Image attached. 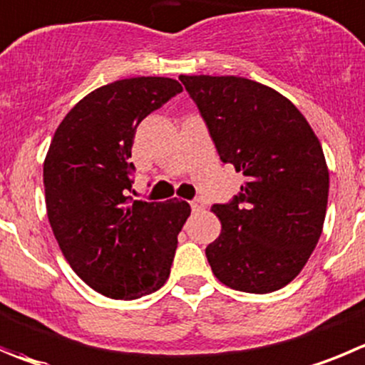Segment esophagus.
Instances as JSON below:
<instances>
[{"instance_id": "1", "label": "esophagus", "mask_w": 365, "mask_h": 365, "mask_svg": "<svg viewBox=\"0 0 365 365\" xmlns=\"http://www.w3.org/2000/svg\"><path fill=\"white\" fill-rule=\"evenodd\" d=\"M190 206H192V210L193 211H200V210H204V202L200 199H195V200H192V202H190Z\"/></svg>"}]
</instances>
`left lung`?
Masks as SVG:
<instances>
[{
  "label": "left lung",
  "instance_id": "obj_1",
  "mask_svg": "<svg viewBox=\"0 0 365 365\" xmlns=\"http://www.w3.org/2000/svg\"><path fill=\"white\" fill-rule=\"evenodd\" d=\"M218 155L245 182L211 207L222 224L206 247L215 277L242 292L283 289L314 252L328 206L329 172L307 118L276 89L244 76L180 75Z\"/></svg>",
  "mask_w": 365,
  "mask_h": 365
}]
</instances>
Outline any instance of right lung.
Returning a JSON list of instances; mask_svg holds the SVG:
<instances>
[{"label":"right lung","instance_id":"1","mask_svg":"<svg viewBox=\"0 0 365 365\" xmlns=\"http://www.w3.org/2000/svg\"><path fill=\"white\" fill-rule=\"evenodd\" d=\"M182 86L134 76L86 95L64 116L43 166L46 213L66 262L110 299H138L170 276L188 202L130 200L138 125Z\"/></svg>","mask_w":365,"mask_h":365}]
</instances>
